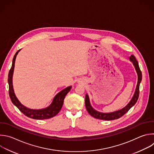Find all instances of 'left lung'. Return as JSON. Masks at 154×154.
Wrapping results in <instances>:
<instances>
[{
    "mask_svg": "<svg viewBox=\"0 0 154 154\" xmlns=\"http://www.w3.org/2000/svg\"><path fill=\"white\" fill-rule=\"evenodd\" d=\"M129 60L132 62L135 69L136 70V72L137 73L138 75V82H137V85L136 86L135 91L133 97L132 98L131 100L130 101L129 103L123 109L113 112H110V113H103V112H100L98 111H97L95 110L91 105L90 104V101H89V98L88 95L86 94V97H85V106L88 112V113L92 116L93 117L97 119H100V120H113L116 119H118L120 117H122L123 116H124L135 103L138 98L139 97V88H140V84L142 79V74L141 71L140 69L137 60H136L135 57L132 55L129 57Z\"/></svg>",
    "mask_w": 154,
    "mask_h": 154,
    "instance_id": "8db88e82",
    "label": "left lung"
}]
</instances>
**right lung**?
<instances>
[{"mask_svg": "<svg viewBox=\"0 0 154 154\" xmlns=\"http://www.w3.org/2000/svg\"><path fill=\"white\" fill-rule=\"evenodd\" d=\"M20 49L18 50L14 56L12 66L8 74V82L9 85V95L13 103L26 116L33 119L43 120L52 118L56 116L62 109L63 101L66 94L69 92L72 86H68L59 92L54 98L53 101L48 107L41 109H32L23 106L16 97L13 86V75L16 56Z\"/></svg>", "mask_w": 154, "mask_h": 154, "instance_id": "add662e5", "label": "right lung"}]
</instances>
